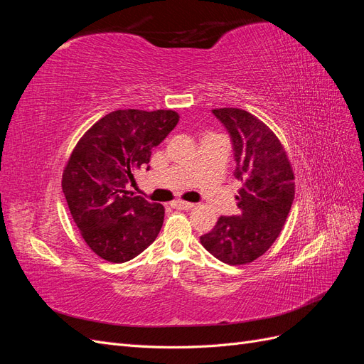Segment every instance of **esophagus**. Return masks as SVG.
Listing matches in <instances>:
<instances>
[{
    "mask_svg": "<svg viewBox=\"0 0 364 364\" xmlns=\"http://www.w3.org/2000/svg\"><path fill=\"white\" fill-rule=\"evenodd\" d=\"M173 208L176 209H191L194 206V203H190V202H183V200H174L171 203Z\"/></svg>",
    "mask_w": 364,
    "mask_h": 364,
    "instance_id": "1",
    "label": "esophagus"
}]
</instances>
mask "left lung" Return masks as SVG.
I'll use <instances>...</instances> for the list:
<instances>
[{
  "instance_id": "obj_1",
  "label": "left lung",
  "mask_w": 364,
  "mask_h": 364,
  "mask_svg": "<svg viewBox=\"0 0 364 364\" xmlns=\"http://www.w3.org/2000/svg\"><path fill=\"white\" fill-rule=\"evenodd\" d=\"M213 114L230 136L243 183L237 196L240 215H222L211 232L200 237L202 246L230 266L261 257L281 234L294 199V174L277 135L247 111L214 109Z\"/></svg>"
}]
</instances>
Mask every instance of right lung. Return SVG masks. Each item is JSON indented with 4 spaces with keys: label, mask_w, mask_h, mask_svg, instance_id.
I'll return each instance as SVG.
<instances>
[{
    "label": "right lung",
    "mask_w": 364,
    "mask_h": 364,
    "mask_svg": "<svg viewBox=\"0 0 364 364\" xmlns=\"http://www.w3.org/2000/svg\"><path fill=\"white\" fill-rule=\"evenodd\" d=\"M174 111L124 109L105 115L73 150L62 190L86 245L109 262L146 250L164 223V206L127 191L134 173L149 167L151 149L176 127Z\"/></svg>",
    "instance_id": "1"
}]
</instances>
